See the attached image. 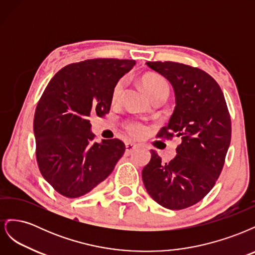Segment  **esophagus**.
<instances>
[{
    "instance_id": "obj_1",
    "label": "esophagus",
    "mask_w": 255,
    "mask_h": 255,
    "mask_svg": "<svg viewBox=\"0 0 255 255\" xmlns=\"http://www.w3.org/2000/svg\"><path fill=\"white\" fill-rule=\"evenodd\" d=\"M137 148H138V144L135 143V142L128 141V142L126 143V152H127L128 154H130L133 151H135Z\"/></svg>"
}]
</instances>
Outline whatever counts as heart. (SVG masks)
<instances>
[{"label":"heart","instance_id":"heart-1","mask_svg":"<svg viewBox=\"0 0 255 255\" xmlns=\"http://www.w3.org/2000/svg\"><path fill=\"white\" fill-rule=\"evenodd\" d=\"M141 82L143 84L144 88L148 90L149 94L154 98H159V97H168L169 95V86L165 79L161 78V76L157 74H144L141 78ZM126 86V79H120L119 81L116 82L114 85L113 90H112V102L117 103L122 99L123 91H125ZM126 128L128 133L133 136V137H140L143 136L148 128H146L144 123L141 121H130L127 123Z\"/></svg>","mask_w":255,"mask_h":255}]
</instances>
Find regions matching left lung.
Returning <instances> with one entry per match:
<instances>
[{
    "instance_id": "1",
    "label": "left lung",
    "mask_w": 255,
    "mask_h": 255,
    "mask_svg": "<svg viewBox=\"0 0 255 255\" xmlns=\"http://www.w3.org/2000/svg\"><path fill=\"white\" fill-rule=\"evenodd\" d=\"M146 66L169 81L175 96L173 114L157 136H176L182 142L166 164L151 150L142 181L159 205L183 210L201 201L221 173L232 133L230 114L220 86L201 69L173 61Z\"/></svg>"
}]
</instances>
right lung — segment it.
<instances>
[{
	"instance_id": "add662e5",
	"label": "right lung",
	"mask_w": 255,
	"mask_h": 255,
	"mask_svg": "<svg viewBox=\"0 0 255 255\" xmlns=\"http://www.w3.org/2000/svg\"><path fill=\"white\" fill-rule=\"evenodd\" d=\"M132 59H87L64 67L48 84L34 116L39 170L58 194L79 198L109 176L126 151L121 140H94L89 117L111 110L116 82Z\"/></svg>"
}]
</instances>
